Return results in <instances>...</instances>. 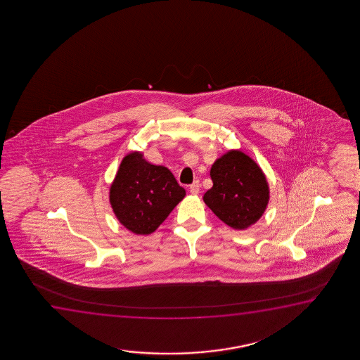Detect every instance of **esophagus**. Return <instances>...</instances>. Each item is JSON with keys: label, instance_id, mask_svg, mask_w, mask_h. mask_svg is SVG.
Here are the masks:
<instances>
[{"label": "esophagus", "instance_id": "34e87169", "mask_svg": "<svg viewBox=\"0 0 360 360\" xmlns=\"http://www.w3.org/2000/svg\"><path fill=\"white\" fill-rule=\"evenodd\" d=\"M199 191H200V186H199V183L194 182L193 184H191V187H189V192L193 195H197L199 194Z\"/></svg>", "mask_w": 360, "mask_h": 360}]
</instances>
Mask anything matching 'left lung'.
I'll use <instances>...</instances> for the list:
<instances>
[{"label":"left lung","instance_id":"obj_1","mask_svg":"<svg viewBox=\"0 0 360 360\" xmlns=\"http://www.w3.org/2000/svg\"><path fill=\"white\" fill-rule=\"evenodd\" d=\"M212 187L202 200L227 226L246 230L269 202V186L262 168L242 150H229L210 168Z\"/></svg>","mask_w":360,"mask_h":360}]
</instances>
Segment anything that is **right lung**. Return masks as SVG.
<instances>
[{
    "label": "right lung",
    "instance_id": "obj_1",
    "mask_svg": "<svg viewBox=\"0 0 360 360\" xmlns=\"http://www.w3.org/2000/svg\"><path fill=\"white\" fill-rule=\"evenodd\" d=\"M184 197L186 191L172 172L148 162L139 151L122 160L109 189V202L118 221L141 236L156 231Z\"/></svg>",
    "mask_w": 360,
    "mask_h": 360
}]
</instances>
